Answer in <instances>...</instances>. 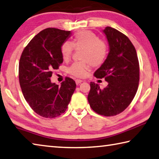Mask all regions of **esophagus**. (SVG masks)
Here are the masks:
<instances>
[{"mask_svg":"<svg viewBox=\"0 0 159 159\" xmlns=\"http://www.w3.org/2000/svg\"><path fill=\"white\" fill-rule=\"evenodd\" d=\"M82 82H83V80H80V79H76V85H79V84H80V83H82Z\"/></svg>","mask_w":159,"mask_h":159,"instance_id":"esophagus-1","label":"esophagus"}]
</instances>
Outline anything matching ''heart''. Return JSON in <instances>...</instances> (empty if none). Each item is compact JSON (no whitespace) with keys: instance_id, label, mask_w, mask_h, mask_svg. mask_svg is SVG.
Listing matches in <instances>:
<instances>
[{"instance_id":"b5f03b06","label":"heart","mask_w":159,"mask_h":159,"mask_svg":"<svg viewBox=\"0 0 159 159\" xmlns=\"http://www.w3.org/2000/svg\"><path fill=\"white\" fill-rule=\"evenodd\" d=\"M74 48H83L80 59L84 60L72 64L68 69L69 73L76 77H83L89 65L99 67L102 65L107 57L108 46L99 39L96 34L89 30H80L75 34L72 42H65L61 46V54L64 60L71 56Z\"/></svg>"}]
</instances>
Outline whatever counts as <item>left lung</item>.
<instances>
[{
	"mask_svg": "<svg viewBox=\"0 0 159 159\" xmlns=\"http://www.w3.org/2000/svg\"><path fill=\"white\" fill-rule=\"evenodd\" d=\"M102 32L109 52L105 62L94 72L108 85L102 89L90 83L88 99L92 109L104 116H114L128 107L136 94L140 79L139 62L134 46L125 34L107 26Z\"/></svg>",
	"mask_w": 159,
	"mask_h": 159,
	"instance_id": "obj_1",
	"label": "left lung"
}]
</instances>
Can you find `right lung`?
Instances as JSON below:
<instances>
[{
    "instance_id": "add662e5",
    "label": "right lung",
    "mask_w": 159,
    "mask_h": 159,
    "mask_svg": "<svg viewBox=\"0 0 159 159\" xmlns=\"http://www.w3.org/2000/svg\"><path fill=\"white\" fill-rule=\"evenodd\" d=\"M71 35V31L46 28L33 37L21 54L20 86L31 108L42 117L53 118L65 112L76 89L70 78L60 86L50 79L53 70L63 62L61 46Z\"/></svg>"
}]
</instances>
